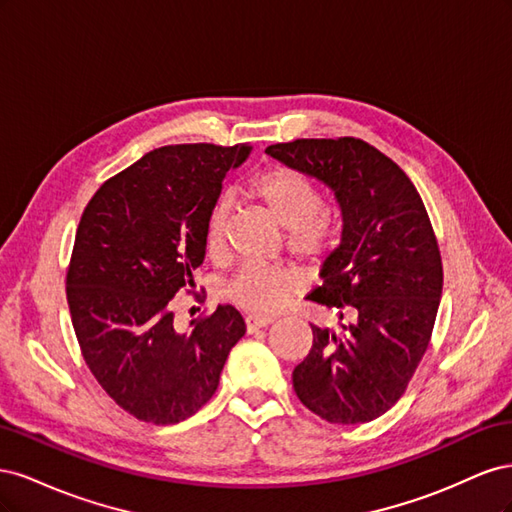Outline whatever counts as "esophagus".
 <instances>
[{
    "instance_id": "esophagus-1",
    "label": "esophagus",
    "mask_w": 512,
    "mask_h": 512,
    "mask_svg": "<svg viewBox=\"0 0 512 512\" xmlns=\"http://www.w3.org/2000/svg\"><path fill=\"white\" fill-rule=\"evenodd\" d=\"M271 322H273V318H269V316H247V318H245L247 331H250V333H254V331H258V329L269 327Z\"/></svg>"
}]
</instances>
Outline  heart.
<instances>
[{"label": "heart", "instance_id": "b5f03b06", "mask_svg": "<svg viewBox=\"0 0 512 512\" xmlns=\"http://www.w3.org/2000/svg\"><path fill=\"white\" fill-rule=\"evenodd\" d=\"M252 194L265 205L273 218L288 230L292 254L307 262H322L335 245V224L320 215L322 196L312 181L288 168H269L252 181ZM232 198L215 200L205 224V245L211 256L224 254ZM299 275L290 269L243 265L226 286L228 299L258 316H271L288 303L299 288Z\"/></svg>", "mask_w": 512, "mask_h": 512}]
</instances>
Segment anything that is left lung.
I'll return each mask as SVG.
<instances>
[{
  "mask_svg": "<svg viewBox=\"0 0 512 512\" xmlns=\"http://www.w3.org/2000/svg\"><path fill=\"white\" fill-rule=\"evenodd\" d=\"M267 153L327 185L342 211V241L305 299L348 324L339 335L312 324L294 393L324 421L369 423L406 393L436 322L444 275L427 209L404 170L361 138H299Z\"/></svg>",
  "mask_w": 512,
  "mask_h": 512,
  "instance_id": "left-lung-1",
  "label": "left lung"
}]
</instances>
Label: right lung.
I'll return each instance as SVG.
<instances>
[{"instance_id":"1","label":"right lung","mask_w":512,"mask_h":512,"mask_svg":"<svg viewBox=\"0 0 512 512\" xmlns=\"http://www.w3.org/2000/svg\"><path fill=\"white\" fill-rule=\"evenodd\" d=\"M250 145H168L100 185L66 275L72 327L102 389L138 421L173 425L213 397L243 316L218 305L177 333L170 299L194 286L205 224Z\"/></svg>"}]
</instances>
